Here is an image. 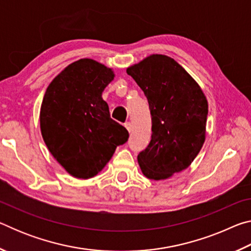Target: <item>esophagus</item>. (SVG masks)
I'll return each mask as SVG.
<instances>
[{
	"label": "esophagus",
	"mask_w": 251,
	"mask_h": 251,
	"mask_svg": "<svg viewBox=\"0 0 251 251\" xmlns=\"http://www.w3.org/2000/svg\"><path fill=\"white\" fill-rule=\"evenodd\" d=\"M125 127H126V129L128 130V133H131V130H133V125H131L130 123H126Z\"/></svg>",
	"instance_id": "obj_1"
}]
</instances>
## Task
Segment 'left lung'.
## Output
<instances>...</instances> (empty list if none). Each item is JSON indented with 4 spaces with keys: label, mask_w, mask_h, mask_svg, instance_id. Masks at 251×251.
<instances>
[{
    "label": "left lung",
    "mask_w": 251,
    "mask_h": 251,
    "mask_svg": "<svg viewBox=\"0 0 251 251\" xmlns=\"http://www.w3.org/2000/svg\"><path fill=\"white\" fill-rule=\"evenodd\" d=\"M126 72L147 97L151 116V139L137 156L139 167L150 179H168L188 168L205 143V93L167 55H150Z\"/></svg>",
    "instance_id": "1"
}]
</instances>
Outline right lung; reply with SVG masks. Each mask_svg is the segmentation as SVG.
Here are the masks:
<instances>
[{"label":"right lung","mask_w":251,"mask_h":251,"mask_svg":"<svg viewBox=\"0 0 251 251\" xmlns=\"http://www.w3.org/2000/svg\"><path fill=\"white\" fill-rule=\"evenodd\" d=\"M115 77L113 69L93 58L66 66L46 88L40 110L42 137L58 164L75 178L100 173L128 131L113 121L101 97Z\"/></svg>","instance_id":"add662e5"}]
</instances>
